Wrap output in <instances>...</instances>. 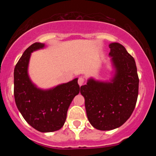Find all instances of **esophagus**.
<instances>
[{
  "instance_id": "esophagus-1",
  "label": "esophagus",
  "mask_w": 156,
  "mask_h": 156,
  "mask_svg": "<svg viewBox=\"0 0 156 156\" xmlns=\"http://www.w3.org/2000/svg\"><path fill=\"white\" fill-rule=\"evenodd\" d=\"M78 83L79 84V86H82L84 83V78H82V77H80L79 78H78Z\"/></svg>"
}]
</instances>
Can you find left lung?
Instances as JSON below:
<instances>
[{
    "instance_id": "1",
    "label": "left lung",
    "mask_w": 156,
    "mask_h": 156,
    "mask_svg": "<svg viewBox=\"0 0 156 156\" xmlns=\"http://www.w3.org/2000/svg\"><path fill=\"white\" fill-rule=\"evenodd\" d=\"M113 76L109 80L89 78L80 87L90 124L100 130L119 128L129 119L136 103L139 77L135 60L118 42L109 44Z\"/></svg>"
}]
</instances>
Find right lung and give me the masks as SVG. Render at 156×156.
I'll return each mask as SVG.
<instances>
[{
	"label": "right lung",
	"instance_id": "obj_1",
	"mask_svg": "<svg viewBox=\"0 0 156 156\" xmlns=\"http://www.w3.org/2000/svg\"><path fill=\"white\" fill-rule=\"evenodd\" d=\"M45 44L35 42L24 51L14 71V94L16 105L31 127L42 133L61 129L73 98L80 92L78 78L52 88H39L28 75L31 53Z\"/></svg>",
	"mask_w": 156,
	"mask_h": 156
}]
</instances>
